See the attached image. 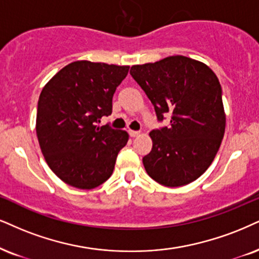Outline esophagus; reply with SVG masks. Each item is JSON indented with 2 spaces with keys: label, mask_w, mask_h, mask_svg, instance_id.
<instances>
[{
  "label": "esophagus",
  "mask_w": 259,
  "mask_h": 259,
  "mask_svg": "<svg viewBox=\"0 0 259 259\" xmlns=\"http://www.w3.org/2000/svg\"><path fill=\"white\" fill-rule=\"evenodd\" d=\"M128 133H130L131 137H133V138H135V137H138L140 135L139 131H132V130H130Z\"/></svg>",
  "instance_id": "1"
}]
</instances>
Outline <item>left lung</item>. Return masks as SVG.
<instances>
[{"instance_id":"1","label":"left lung","mask_w":259,"mask_h":259,"mask_svg":"<svg viewBox=\"0 0 259 259\" xmlns=\"http://www.w3.org/2000/svg\"><path fill=\"white\" fill-rule=\"evenodd\" d=\"M131 75L170 126L150 132L152 149L144 156L146 173L158 184L179 187L197 180L212 163L225 136L222 89L205 63L175 55L131 67Z\"/></svg>"}]
</instances>
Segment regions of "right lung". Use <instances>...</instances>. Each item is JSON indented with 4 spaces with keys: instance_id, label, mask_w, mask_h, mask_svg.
I'll list each match as a JSON object with an SVG mask.
<instances>
[{
    "instance_id": "add662e5",
    "label": "right lung",
    "mask_w": 259,
    "mask_h": 259,
    "mask_svg": "<svg viewBox=\"0 0 259 259\" xmlns=\"http://www.w3.org/2000/svg\"><path fill=\"white\" fill-rule=\"evenodd\" d=\"M130 66L82 60L63 67L38 100L36 132L46 162L63 183L92 190L113 174L126 131L98 126L111 114L113 96Z\"/></svg>"
}]
</instances>
